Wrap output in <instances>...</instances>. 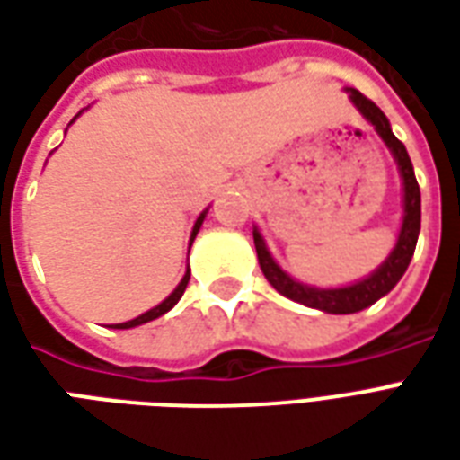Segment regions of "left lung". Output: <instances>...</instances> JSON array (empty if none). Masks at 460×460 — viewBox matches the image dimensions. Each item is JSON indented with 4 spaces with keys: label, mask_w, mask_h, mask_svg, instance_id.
Here are the masks:
<instances>
[{
    "label": "left lung",
    "mask_w": 460,
    "mask_h": 460,
    "mask_svg": "<svg viewBox=\"0 0 460 460\" xmlns=\"http://www.w3.org/2000/svg\"><path fill=\"white\" fill-rule=\"evenodd\" d=\"M349 93V101L357 111L362 113L376 135L385 140V145L392 152L396 167H399V177H402V187H404V219H402V229L396 236V243L392 253L386 256L382 266H376L367 279L357 280L352 286H342V288H318V286H308L300 283L293 276H288L286 270L280 269L276 259L270 256L266 241L261 236L259 229H253V243H256V253H259V263L263 276L269 279L273 288L279 290L280 296L303 303L308 308L323 310V313H332V315H349V313H359V310L369 308L372 303L386 296L389 290L394 288L399 279L404 276L409 269V261L414 256L416 239H419V229H421V191L416 184L414 164L409 160V152L402 142L396 140L394 132L389 128L386 115L376 108L369 98L355 91V88H345Z\"/></svg>",
    "instance_id": "obj_1"
}]
</instances>
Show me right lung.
Instances as JSON below:
<instances>
[{
	"label": "right lung",
	"instance_id": "add662e5",
	"mask_svg": "<svg viewBox=\"0 0 460 460\" xmlns=\"http://www.w3.org/2000/svg\"><path fill=\"white\" fill-rule=\"evenodd\" d=\"M81 113H84V111H81ZM81 113H78V115H81ZM78 115H75V118H78ZM75 118H74V120H75ZM74 120H71V122H74ZM71 122H68V125H71ZM207 211H209V209L201 211L199 219L194 221V229H191V236H190V246H191V241L197 239V234H199L201 224H204V217H207ZM187 283H190V269H187V273L181 276L180 286H177V288L172 290L170 296H167V298L162 300L160 305H155V308H150V310H147V313H142V315H137V318L128 320V323H118V325H111V328H115V330L137 328V325H142V323H150V320L160 318V315H164L167 310H172V308H174V305H177V303H180V298H181V296H184V288H187Z\"/></svg>",
	"mask_w": 460,
	"mask_h": 460
}]
</instances>
